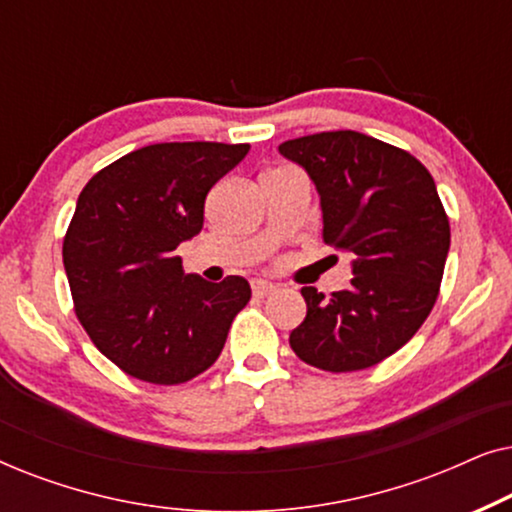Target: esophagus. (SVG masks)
I'll return each instance as SVG.
<instances>
[{"label":"esophagus","mask_w":512,"mask_h":512,"mask_svg":"<svg viewBox=\"0 0 512 512\" xmlns=\"http://www.w3.org/2000/svg\"><path fill=\"white\" fill-rule=\"evenodd\" d=\"M275 289L277 286L265 282V279H254V282H251V291H254V296H258V298L270 296V293H275Z\"/></svg>","instance_id":"34e87169"}]
</instances>
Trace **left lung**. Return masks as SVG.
<instances>
[{
  "label": "left lung",
  "instance_id": "left-lung-1",
  "mask_svg": "<svg viewBox=\"0 0 512 512\" xmlns=\"http://www.w3.org/2000/svg\"><path fill=\"white\" fill-rule=\"evenodd\" d=\"M321 195L324 242L352 251V286L324 296L303 286L307 317L291 331L300 361L354 373L398 352L436 305L450 219L429 170L408 151L354 130L279 144Z\"/></svg>",
  "mask_w": 512,
  "mask_h": 512
}]
</instances>
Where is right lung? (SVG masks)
I'll return each mask as SVG.
<instances>
[{"label": "right lung", "mask_w": 512, "mask_h": 512, "mask_svg": "<svg viewBox=\"0 0 512 512\" xmlns=\"http://www.w3.org/2000/svg\"><path fill=\"white\" fill-rule=\"evenodd\" d=\"M247 153L249 144H151L83 186L62 263L81 326L125 375L181 384L219 359L249 282L184 277L174 249L200 233L209 188Z\"/></svg>", "instance_id": "add662e5"}]
</instances>
